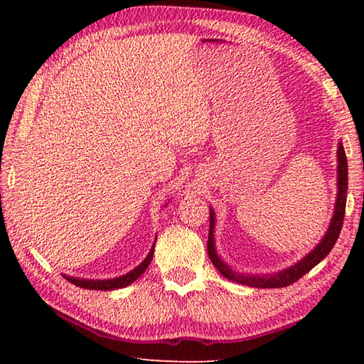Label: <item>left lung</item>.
<instances>
[{"mask_svg": "<svg viewBox=\"0 0 364 364\" xmlns=\"http://www.w3.org/2000/svg\"><path fill=\"white\" fill-rule=\"evenodd\" d=\"M338 167H336V183H338V192H336V200H335V210L333 215H331L328 228L326 235L322 236L321 241L314 249L306 253L304 258L297 261L296 264L286 267L283 270H278L274 274H244L237 272V270L231 269L228 262L223 261L218 249H215V239H214V231H215V213L213 208H210V236H208V255H210V259L213 264L218 267L219 272L227 277L228 280L236 282L239 284L252 286V288H283V286H289L294 282H297L300 277L310 272V270L318 266L319 262L327 257V255L333 249L336 239L341 233L343 220H344V211H346V198H347V158L343 142H338Z\"/></svg>", "mask_w": 364, "mask_h": 364, "instance_id": "8db88e82", "label": "left lung"}]
</instances>
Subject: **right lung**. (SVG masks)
Here are the masks:
<instances>
[{
    "instance_id": "right-lung-1",
    "label": "right lung",
    "mask_w": 364,
    "mask_h": 364,
    "mask_svg": "<svg viewBox=\"0 0 364 364\" xmlns=\"http://www.w3.org/2000/svg\"><path fill=\"white\" fill-rule=\"evenodd\" d=\"M154 244H156V237H154V242L151 245V249L146 255L145 259L134 267L133 270H129L128 274L122 275V277H115V278H107V280H92V278H78V277H72V275H65L64 278L75 286H80V288L84 289H97V291H114V289H120V288H127L131 283H134L139 277H141L146 267L153 259V253H154Z\"/></svg>"
}]
</instances>
